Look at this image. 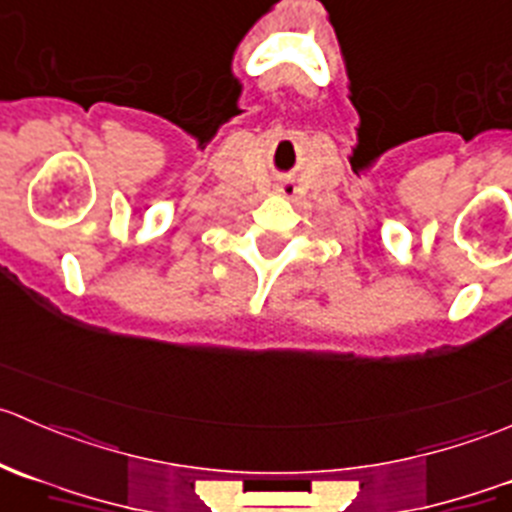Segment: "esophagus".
Returning a JSON list of instances; mask_svg holds the SVG:
<instances>
[{"mask_svg": "<svg viewBox=\"0 0 512 512\" xmlns=\"http://www.w3.org/2000/svg\"><path fill=\"white\" fill-rule=\"evenodd\" d=\"M277 190H280L282 195H287V198H289V195H294V190H297V188H294V183H292V180H285V183H280V185H277Z\"/></svg>", "mask_w": 512, "mask_h": 512, "instance_id": "esophagus-1", "label": "esophagus"}]
</instances>
